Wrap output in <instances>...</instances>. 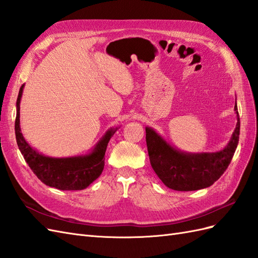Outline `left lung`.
I'll list each match as a JSON object with an SVG mask.
<instances>
[{
    "instance_id": "left-lung-1",
    "label": "left lung",
    "mask_w": 258,
    "mask_h": 258,
    "mask_svg": "<svg viewBox=\"0 0 258 258\" xmlns=\"http://www.w3.org/2000/svg\"><path fill=\"white\" fill-rule=\"evenodd\" d=\"M229 144L217 153L188 154L173 148L151 127H146L150 164L166 186L174 190H197L208 187L224 173L239 144L240 116Z\"/></svg>"
}]
</instances>
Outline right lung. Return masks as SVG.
<instances>
[{"label": "right lung", "instance_id": "1", "mask_svg": "<svg viewBox=\"0 0 258 258\" xmlns=\"http://www.w3.org/2000/svg\"><path fill=\"white\" fill-rule=\"evenodd\" d=\"M24 85L18 92L16 102V120L15 134L18 148L24 159L28 163L39 180L45 185L55 187L62 190H79L84 189L89 184L100 176L104 167V154L107 150L110 138L113 136L116 128L109 130L101 138L95 149L85 156L52 158L39 154L25 141L19 126V109L23 95Z\"/></svg>", "mask_w": 258, "mask_h": 258}]
</instances>
